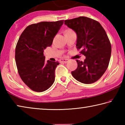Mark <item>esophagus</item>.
Masks as SVG:
<instances>
[{
	"instance_id": "obj_1",
	"label": "esophagus",
	"mask_w": 125,
	"mask_h": 125,
	"mask_svg": "<svg viewBox=\"0 0 125 125\" xmlns=\"http://www.w3.org/2000/svg\"><path fill=\"white\" fill-rule=\"evenodd\" d=\"M68 59H61L60 61L61 62H63L64 63H67L68 62Z\"/></svg>"
}]
</instances>
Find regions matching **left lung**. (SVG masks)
<instances>
[{
	"label": "left lung",
	"instance_id": "8db88e82",
	"mask_svg": "<svg viewBox=\"0 0 125 125\" xmlns=\"http://www.w3.org/2000/svg\"><path fill=\"white\" fill-rule=\"evenodd\" d=\"M64 24L75 31L77 49L85 56L83 62L77 60V68L72 75L82 83H94L106 71L110 60L111 46L105 30L99 22L85 16L66 20Z\"/></svg>",
	"mask_w": 125,
	"mask_h": 125
}]
</instances>
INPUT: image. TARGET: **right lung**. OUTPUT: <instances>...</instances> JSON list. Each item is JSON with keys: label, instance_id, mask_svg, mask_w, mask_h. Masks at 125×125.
<instances>
[{"label": "right lung", "instance_id": "add662e5", "mask_svg": "<svg viewBox=\"0 0 125 125\" xmlns=\"http://www.w3.org/2000/svg\"><path fill=\"white\" fill-rule=\"evenodd\" d=\"M63 22L43 21L29 25L17 43L15 62L18 73L24 83L35 92H44L54 83L55 69L60 63L46 62L43 52L51 46Z\"/></svg>", "mask_w": 125, "mask_h": 125}]
</instances>
